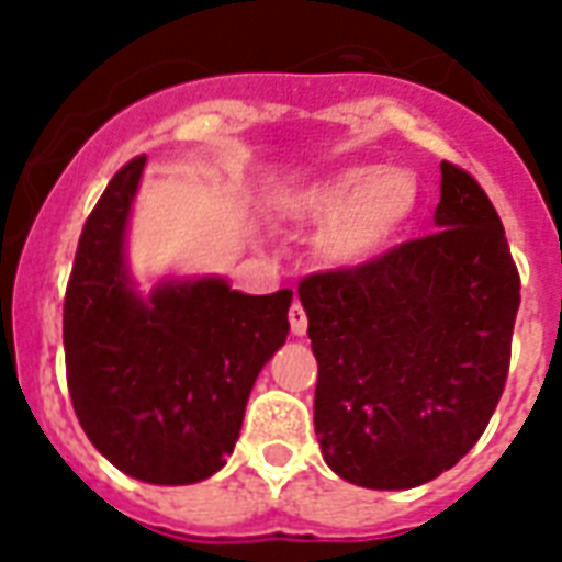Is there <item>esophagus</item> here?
I'll return each mask as SVG.
<instances>
[{
    "label": "esophagus",
    "mask_w": 562,
    "mask_h": 562,
    "mask_svg": "<svg viewBox=\"0 0 562 562\" xmlns=\"http://www.w3.org/2000/svg\"><path fill=\"white\" fill-rule=\"evenodd\" d=\"M289 324H291V333H294V335H306L308 317H306V308L300 306V303H294V306H291Z\"/></svg>",
    "instance_id": "1"
}]
</instances>
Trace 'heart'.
Listing matches in <instances>:
<instances>
[{
	"mask_svg": "<svg viewBox=\"0 0 562 562\" xmlns=\"http://www.w3.org/2000/svg\"><path fill=\"white\" fill-rule=\"evenodd\" d=\"M419 203L417 178L382 166H359L291 198V212L324 227V259L335 268H361L387 254L408 229Z\"/></svg>",
	"mask_w": 562,
	"mask_h": 562,
	"instance_id": "1",
	"label": "heart"
}]
</instances>
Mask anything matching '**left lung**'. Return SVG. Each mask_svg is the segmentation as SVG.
Segmentation results:
<instances>
[{
    "label": "left lung",
    "instance_id": "1",
    "mask_svg": "<svg viewBox=\"0 0 562 562\" xmlns=\"http://www.w3.org/2000/svg\"><path fill=\"white\" fill-rule=\"evenodd\" d=\"M440 175V229L300 280L317 443L359 487L408 490L452 470L505 391L519 271L479 180L446 160Z\"/></svg>",
    "mask_w": 562,
    "mask_h": 562
}]
</instances>
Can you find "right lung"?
<instances>
[{
    "mask_svg": "<svg viewBox=\"0 0 562 562\" xmlns=\"http://www.w3.org/2000/svg\"><path fill=\"white\" fill-rule=\"evenodd\" d=\"M145 157L122 166L83 224L64 297L66 384L90 443L148 484H194L233 454L265 361L289 335L291 289L162 282L143 300L125 227Z\"/></svg>",
    "mask_w": 562,
    "mask_h": 562,
    "instance_id": "add662e5",
    "label": "right lung"
}]
</instances>
